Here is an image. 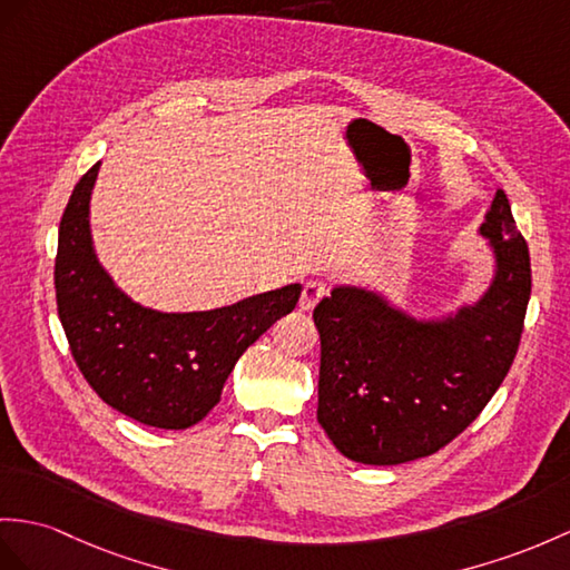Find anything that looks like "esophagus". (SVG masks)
<instances>
[{
    "mask_svg": "<svg viewBox=\"0 0 570 570\" xmlns=\"http://www.w3.org/2000/svg\"><path fill=\"white\" fill-rule=\"evenodd\" d=\"M326 295V285L322 281H309L302 289L299 297V309L302 312H312L316 307V302Z\"/></svg>",
    "mask_w": 570,
    "mask_h": 570,
    "instance_id": "esophagus-1",
    "label": "esophagus"
}]
</instances>
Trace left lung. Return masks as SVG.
<instances>
[{
	"mask_svg": "<svg viewBox=\"0 0 570 570\" xmlns=\"http://www.w3.org/2000/svg\"><path fill=\"white\" fill-rule=\"evenodd\" d=\"M476 232L491 254V281L474 302L413 314L374 287L333 285L314 307L322 338L316 419L348 460L394 466L438 452L505 380L532 273L501 188Z\"/></svg>",
	"mask_w": 570,
	"mask_h": 570,
	"instance_id": "left-lung-1",
	"label": "left lung"
}]
</instances>
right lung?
<instances>
[{"label": "right lung", "mask_w": 570, "mask_h": 570, "mask_svg": "<svg viewBox=\"0 0 570 570\" xmlns=\"http://www.w3.org/2000/svg\"><path fill=\"white\" fill-rule=\"evenodd\" d=\"M101 161L79 178L60 222L55 293L69 348L110 409L161 430L200 423L248 345L295 309L293 283L205 312H161L122 293L99 261L91 193Z\"/></svg>", "instance_id": "right-lung-1"}]
</instances>
